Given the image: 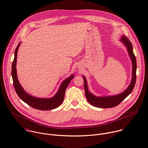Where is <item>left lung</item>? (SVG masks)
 <instances>
[{
  "instance_id": "left-lung-1",
  "label": "left lung",
  "mask_w": 148,
  "mask_h": 148,
  "mask_svg": "<svg viewBox=\"0 0 148 148\" xmlns=\"http://www.w3.org/2000/svg\"><path fill=\"white\" fill-rule=\"evenodd\" d=\"M127 48L129 56L132 62V78L130 84L127 88L122 93L113 96H107L103 97H98L90 93L88 88L87 81L86 78L83 75L82 77L84 81L85 93L88 101L93 106L98 108H112L119 105L133 91L136 81V70H137V62L136 58L133 52V45L129 39L125 36L123 35L119 40Z\"/></svg>"
}]
</instances>
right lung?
<instances>
[{"instance_id": "right-lung-1", "label": "right lung", "mask_w": 148, "mask_h": 148, "mask_svg": "<svg viewBox=\"0 0 148 148\" xmlns=\"http://www.w3.org/2000/svg\"><path fill=\"white\" fill-rule=\"evenodd\" d=\"M20 42L14 52V59L12 64V70H11V75L13 80V85L15 89V90L19 96V97L25 103L28 104L29 106L33 107V108L39 110H51L59 107L64 98L65 91L68 86L71 80L74 77V75L72 74L69 77L64 79L61 84L59 90L55 95L51 98H38L34 96H32L29 94L27 93L24 89L19 84L16 74V58H17V53L19 49Z\"/></svg>"}]
</instances>
